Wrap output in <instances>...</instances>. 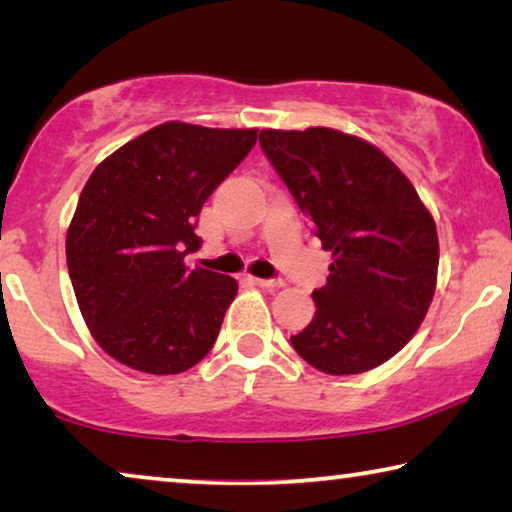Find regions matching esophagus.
Returning <instances> with one entry per match:
<instances>
[{
  "mask_svg": "<svg viewBox=\"0 0 512 512\" xmlns=\"http://www.w3.org/2000/svg\"><path fill=\"white\" fill-rule=\"evenodd\" d=\"M248 280L257 284V287H266V289H275V287H280V284H282V280H277V277H253V275H248Z\"/></svg>",
  "mask_w": 512,
  "mask_h": 512,
  "instance_id": "esophagus-1",
  "label": "esophagus"
}]
</instances>
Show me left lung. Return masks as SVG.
<instances>
[{
	"instance_id": "obj_1",
	"label": "left lung",
	"mask_w": 512,
	"mask_h": 512,
	"mask_svg": "<svg viewBox=\"0 0 512 512\" xmlns=\"http://www.w3.org/2000/svg\"><path fill=\"white\" fill-rule=\"evenodd\" d=\"M311 232L332 250L316 314L291 345L327 375L395 357L431 305L438 232L409 178L375 146L332 128L259 133Z\"/></svg>"
}]
</instances>
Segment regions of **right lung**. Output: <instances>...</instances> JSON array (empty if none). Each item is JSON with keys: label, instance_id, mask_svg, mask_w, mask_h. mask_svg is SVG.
Instances as JSON below:
<instances>
[{"label": "right lung", "instance_id": "add662e5", "mask_svg": "<svg viewBox=\"0 0 512 512\" xmlns=\"http://www.w3.org/2000/svg\"><path fill=\"white\" fill-rule=\"evenodd\" d=\"M257 142V131L155 126L92 171L67 230L69 280L112 359L149 375L196 366L237 296L230 275L183 264L196 216Z\"/></svg>", "mask_w": 512, "mask_h": 512}]
</instances>
